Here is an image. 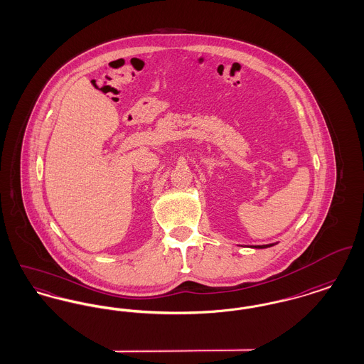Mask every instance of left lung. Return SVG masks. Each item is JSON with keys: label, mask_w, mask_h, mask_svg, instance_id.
Returning <instances> with one entry per match:
<instances>
[{"label": "left lung", "mask_w": 364, "mask_h": 364, "mask_svg": "<svg viewBox=\"0 0 364 364\" xmlns=\"http://www.w3.org/2000/svg\"><path fill=\"white\" fill-rule=\"evenodd\" d=\"M274 244H264V245H254L252 248H267V247H272Z\"/></svg>", "instance_id": "left-lung-1"}]
</instances>
